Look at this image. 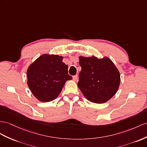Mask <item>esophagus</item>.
Masks as SVG:
<instances>
[{"instance_id": "34e87169", "label": "esophagus", "mask_w": 147, "mask_h": 147, "mask_svg": "<svg viewBox=\"0 0 147 147\" xmlns=\"http://www.w3.org/2000/svg\"><path fill=\"white\" fill-rule=\"evenodd\" d=\"M78 76L77 74H76V75H75V76H74L73 77V80H74V81H75L78 80Z\"/></svg>"}]
</instances>
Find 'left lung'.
Listing matches in <instances>:
<instances>
[{"mask_svg": "<svg viewBox=\"0 0 147 147\" xmlns=\"http://www.w3.org/2000/svg\"><path fill=\"white\" fill-rule=\"evenodd\" d=\"M81 71L78 86L84 96L93 103L106 102L119 89L120 73L110 58L80 56Z\"/></svg>", "mask_w": 147, "mask_h": 147, "instance_id": "1", "label": "left lung"}]
</instances>
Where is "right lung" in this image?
I'll return each mask as SVG.
<instances>
[{"label": "right lung", "instance_id": "1", "mask_svg": "<svg viewBox=\"0 0 147 147\" xmlns=\"http://www.w3.org/2000/svg\"><path fill=\"white\" fill-rule=\"evenodd\" d=\"M63 56L41 55L29 66L27 72V84L36 98L41 102L53 100L61 92L65 82L72 80Z\"/></svg>", "mask_w": 147, "mask_h": 147}]
</instances>
